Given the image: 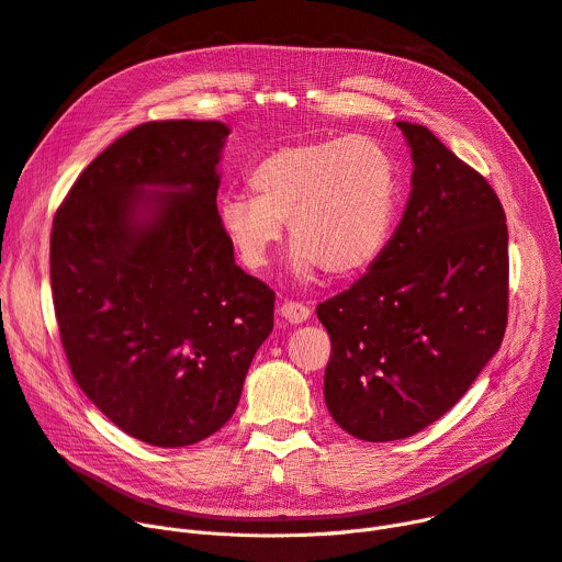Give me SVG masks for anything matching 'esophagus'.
Listing matches in <instances>:
<instances>
[{
    "instance_id": "obj_1",
    "label": "esophagus",
    "mask_w": 562,
    "mask_h": 562,
    "mask_svg": "<svg viewBox=\"0 0 562 562\" xmlns=\"http://www.w3.org/2000/svg\"><path fill=\"white\" fill-rule=\"evenodd\" d=\"M279 315L290 324H302L311 317V308L300 302H285L279 306Z\"/></svg>"
}]
</instances>
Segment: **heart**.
<instances>
[{
    "mask_svg": "<svg viewBox=\"0 0 562 562\" xmlns=\"http://www.w3.org/2000/svg\"><path fill=\"white\" fill-rule=\"evenodd\" d=\"M256 194L228 192L217 215L226 240L251 270H266L283 240L296 243L290 270L313 281L368 270L383 254L400 206V175L387 149L368 136L283 145L249 175Z\"/></svg>",
    "mask_w": 562,
    "mask_h": 562,
    "instance_id": "heart-1",
    "label": "heart"
}]
</instances>
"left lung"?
<instances>
[{
    "label": "left lung",
    "instance_id": "8db88e82",
    "mask_svg": "<svg viewBox=\"0 0 562 562\" xmlns=\"http://www.w3.org/2000/svg\"><path fill=\"white\" fill-rule=\"evenodd\" d=\"M411 196L383 254L317 306L331 336L324 400L358 440L390 442L440 419L499 351L508 322V226L499 196L422 124Z\"/></svg>",
    "mask_w": 562,
    "mask_h": 562
}]
</instances>
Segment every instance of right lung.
Masks as SVG:
<instances>
[{"mask_svg":"<svg viewBox=\"0 0 562 562\" xmlns=\"http://www.w3.org/2000/svg\"><path fill=\"white\" fill-rule=\"evenodd\" d=\"M228 126L147 122L81 172L54 215L60 342L86 397L131 438L188 447L231 419L274 292L236 266L217 215Z\"/></svg>","mask_w":562,"mask_h":562,"instance_id":"right-lung-1","label":"right lung"}]
</instances>
